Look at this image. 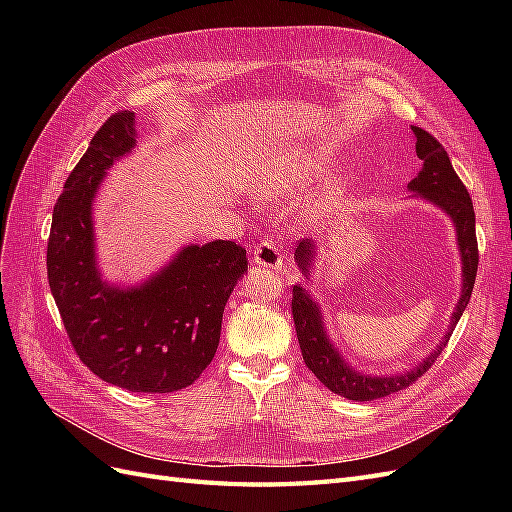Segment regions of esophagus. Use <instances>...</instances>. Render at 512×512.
Segmentation results:
<instances>
[{
    "mask_svg": "<svg viewBox=\"0 0 512 512\" xmlns=\"http://www.w3.org/2000/svg\"><path fill=\"white\" fill-rule=\"evenodd\" d=\"M254 262L258 267H265V269H275L280 271L282 269V254H280V247H277L273 241H262L254 247Z\"/></svg>",
    "mask_w": 512,
    "mask_h": 512,
    "instance_id": "1",
    "label": "esophagus"
}]
</instances>
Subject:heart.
<instances>
[{"label":"heart","mask_w":512,"mask_h":512,"mask_svg":"<svg viewBox=\"0 0 512 512\" xmlns=\"http://www.w3.org/2000/svg\"><path fill=\"white\" fill-rule=\"evenodd\" d=\"M316 170L318 162L307 153L280 158L256 170L252 175V190L258 198L284 200L307 188Z\"/></svg>","instance_id":"b5f03b06"}]
</instances>
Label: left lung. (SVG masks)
<instances>
[{"mask_svg":"<svg viewBox=\"0 0 512 512\" xmlns=\"http://www.w3.org/2000/svg\"><path fill=\"white\" fill-rule=\"evenodd\" d=\"M412 132L416 138V156L423 160V166L418 170V175L408 183V192H412V198H421L425 203H431L451 218L461 258V294L440 344L421 363H416L412 369L401 371V374L376 376L369 374V371H361L352 367L333 344L318 301L301 284L292 288V318L305 365L312 369V374L329 391L352 401H374L378 397H386L406 389V386L421 378L446 348L448 337L453 335L461 314L466 312L476 280L478 245L472 198L466 185L461 183L453 170L448 153L436 138L416 126H412ZM294 262H297L305 280L312 282V273L318 262V245L312 239L299 241L297 250H294Z\"/></svg>","mask_w":512,"mask_h":512,"instance_id":"obj_1","label":"left lung"}]
</instances>
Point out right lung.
Listing matches in <instances>:
<instances>
[{
  "mask_svg": "<svg viewBox=\"0 0 512 512\" xmlns=\"http://www.w3.org/2000/svg\"><path fill=\"white\" fill-rule=\"evenodd\" d=\"M136 115L108 117L70 173L53 209L49 286L81 361L132 393H173L213 361L230 292L247 271L235 241L190 243L134 286L98 265L94 200L108 168L136 147Z\"/></svg>",
  "mask_w": 512,
  "mask_h": 512,
  "instance_id": "add662e5",
  "label": "right lung"
}]
</instances>
